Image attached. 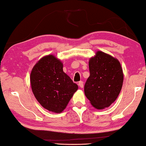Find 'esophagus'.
I'll use <instances>...</instances> for the list:
<instances>
[{
    "instance_id": "obj_1",
    "label": "esophagus",
    "mask_w": 146,
    "mask_h": 146,
    "mask_svg": "<svg viewBox=\"0 0 146 146\" xmlns=\"http://www.w3.org/2000/svg\"><path fill=\"white\" fill-rule=\"evenodd\" d=\"M78 86L80 88H83L84 87V82L82 81H80L78 82Z\"/></svg>"
}]
</instances>
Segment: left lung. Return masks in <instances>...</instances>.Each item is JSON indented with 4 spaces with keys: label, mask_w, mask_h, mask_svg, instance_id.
<instances>
[{
    "label": "left lung",
    "mask_w": 146,
    "mask_h": 146,
    "mask_svg": "<svg viewBox=\"0 0 146 146\" xmlns=\"http://www.w3.org/2000/svg\"><path fill=\"white\" fill-rule=\"evenodd\" d=\"M90 76L84 86V93L95 108L110 106L122 88L123 73L118 60L108 54L97 51L89 60Z\"/></svg>",
    "instance_id": "obj_1"
}]
</instances>
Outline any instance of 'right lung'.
Here are the masks:
<instances>
[{
	"label": "right lung",
	"mask_w": 146,
	"mask_h": 146,
	"mask_svg": "<svg viewBox=\"0 0 146 146\" xmlns=\"http://www.w3.org/2000/svg\"><path fill=\"white\" fill-rule=\"evenodd\" d=\"M32 91L44 108L61 113L78 89L76 84L63 71V63L55 56H43L32 69Z\"/></svg>",
	"instance_id": "right-lung-1"
}]
</instances>
